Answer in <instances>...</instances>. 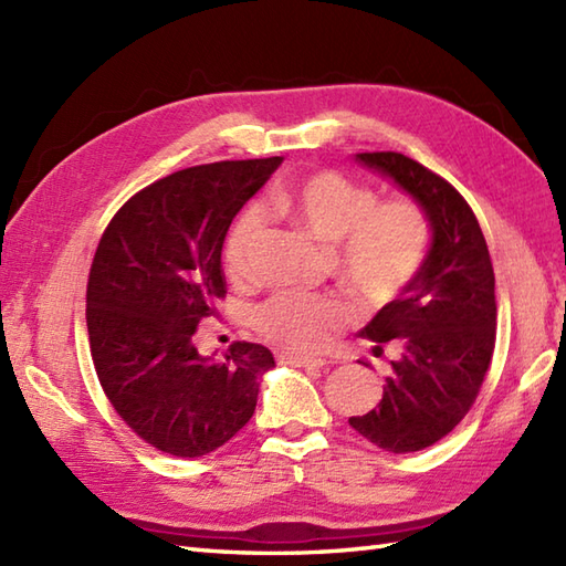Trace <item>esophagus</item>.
<instances>
[{
    "label": "esophagus",
    "mask_w": 566,
    "mask_h": 566,
    "mask_svg": "<svg viewBox=\"0 0 566 566\" xmlns=\"http://www.w3.org/2000/svg\"><path fill=\"white\" fill-rule=\"evenodd\" d=\"M282 365H292V367H304V369H321L326 367V359H314V357H302L294 353H282L280 355Z\"/></svg>",
    "instance_id": "34e87169"
}]
</instances>
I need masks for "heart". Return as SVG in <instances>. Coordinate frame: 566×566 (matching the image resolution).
I'll list each match as a JSON object with an SVG mask.
<instances>
[{
    "label": "heart",
    "mask_w": 566,
    "mask_h": 566,
    "mask_svg": "<svg viewBox=\"0 0 566 566\" xmlns=\"http://www.w3.org/2000/svg\"><path fill=\"white\" fill-rule=\"evenodd\" d=\"M270 207L290 216L306 233L333 245L340 282L369 304H387L406 290L426 260L430 228L426 213L408 199L377 203V195L333 170L308 175L274 189ZM264 226V211L250 203L235 216L223 243L226 270L245 276ZM353 321V308L338 296L282 292L255 311V326L292 353H316L335 331Z\"/></svg>",
    "instance_id": "b5f03b06"
}]
</instances>
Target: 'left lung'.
I'll list each match as a JSON object with an SVG mask.
<instances>
[{
  "label": "left lung",
  "mask_w": 566,
  "mask_h": 566,
  "mask_svg": "<svg viewBox=\"0 0 566 566\" xmlns=\"http://www.w3.org/2000/svg\"><path fill=\"white\" fill-rule=\"evenodd\" d=\"M355 160L418 203L430 248L399 298L359 331L377 357H394L379 406L350 426L387 452H418L460 423L482 387L496 343L494 268L476 216L450 182L401 153Z\"/></svg>",
  "instance_id": "1"
}]
</instances>
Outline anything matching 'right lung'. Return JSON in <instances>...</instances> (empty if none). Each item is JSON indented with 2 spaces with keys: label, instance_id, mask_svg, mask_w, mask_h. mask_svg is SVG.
<instances>
[{
  "label": "right lung",
  "instance_id": "1",
  "mask_svg": "<svg viewBox=\"0 0 566 566\" xmlns=\"http://www.w3.org/2000/svg\"><path fill=\"white\" fill-rule=\"evenodd\" d=\"M280 165L226 160L167 175L118 209L94 252V369L116 413L155 450L209 454L255 413L272 353L233 343L223 357L201 355L195 333L226 294L228 228Z\"/></svg>",
  "mask_w": 566,
  "mask_h": 566
}]
</instances>
